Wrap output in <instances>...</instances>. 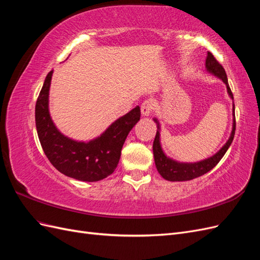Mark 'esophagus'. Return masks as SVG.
Here are the masks:
<instances>
[{
    "label": "esophagus",
    "instance_id": "1",
    "mask_svg": "<svg viewBox=\"0 0 260 260\" xmlns=\"http://www.w3.org/2000/svg\"><path fill=\"white\" fill-rule=\"evenodd\" d=\"M155 108V104L152 100H146L144 101L142 105H141V113H142L143 116H148L151 115Z\"/></svg>",
    "mask_w": 260,
    "mask_h": 260
}]
</instances>
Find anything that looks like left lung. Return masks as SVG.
I'll return each mask as SVG.
<instances>
[{"instance_id": "1", "label": "left lung", "mask_w": 260, "mask_h": 260, "mask_svg": "<svg viewBox=\"0 0 260 260\" xmlns=\"http://www.w3.org/2000/svg\"><path fill=\"white\" fill-rule=\"evenodd\" d=\"M206 68L208 72L212 75H215L216 77L220 78L225 85H226V90L228 93H229L230 98L233 100V94L231 92V89L229 86V83H228V78L225 70L222 67V65L215 58L214 55H212L210 52L207 53V58H206ZM233 128L231 136L228 140V142L222 146V148L220 149L218 153H216L214 156L209 157L207 159H204L202 161L198 162H179L176 160H172L169 157L164 154L160 142H159V123L158 120L154 118V121L157 123V132H156V137L153 143V154H154V160L156 168L158 170L159 175L168 181H187V180H192L198 177H201L203 175H205L206 172L210 171L212 168H214L216 165L220 161V159L222 158L225 152L228 151V148L231 145L233 138H234V133H235V115H234V104H233Z\"/></svg>"}]
</instances>
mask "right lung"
<instances>
[{"label": "right lung", "instance_id": "add662e5", "mask_svg": "<svg viewBox=\"0 0 260 260\" xmlns=\"http://www.w3.org/2000/svg\"><path fill=\"white\" fill-rule=\"evenodd\" d=\"M52 75L53 70L46 76L36 103V127L44 154L67 177L86 182L105 179L119 162L124 141L140 120V107L117 119L99 138L86 143L78 142L61 135L51 119L49 91Z\"/></svg>", "mask_w": 260, "mask_h": 260}]
</instances>
